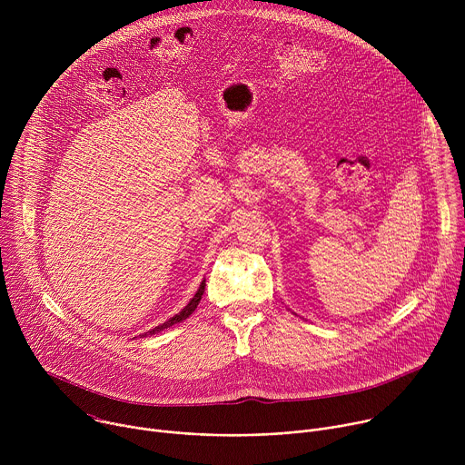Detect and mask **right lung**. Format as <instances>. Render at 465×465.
Returning <instances> with one entry per match:
<instances>
[{
    "instance_id": "1",
    "label": "right lung",
    "mask_w": 465,
    "mask_h": 465,
    "mask_svg": "<svg viewBox=\"0 0 465 465\" xmlns=\"http://www.w3.org/2000/svg\"><path fill=\"white\" fill-rule=\"evenodd\" d=\"M204 289H206V280H203V283H201V287H198V291L194 292V296L189 300V303L178 312V314H174L173 318H169L167 322H163V323H160V325H156L154 329H151V331H147V333H143V335H140V337H147V335H156V333H160V331H163V329H167V327H171V325H174V323H180V322H183L185 318H189L193 312H194V309H196V305L201 303V300H203V294H204ZM136 339V337H134Z\"/></svg>"
}]
</instances>
